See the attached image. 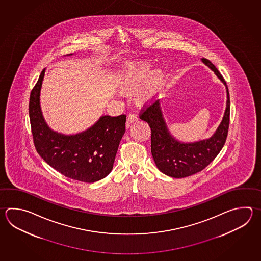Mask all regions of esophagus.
Instances as JSON below:
<instances>
[{"instance_id":"obj_1","label":"esophagus","mask_w":261,"mask_h":261,"mask_svg":"<svg viewBox=\"0 0 261 261\" xmlns=\"http://www.w3.org/2000/svg\"><path fill=\"white\" fill-rule=\"evenodd\" d=\"M138 121V115L135 113H129L127 116V122H126V127H129L133 122Z\"/></svg>"}]
</instances>
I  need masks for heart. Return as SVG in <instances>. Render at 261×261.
I'll return each instance as SVG.
<instances>
[{
    "instance_id": "b5f03b06",
    "label": "heart",
    "mask_w": 261,
    "mask_h": 261,
    "mask_svg": "<svg viewBox=\"0 0 261 261\" xmlns=\"http://www.w3.org/2000/svg\"><path fill=\"white\" fill-rule=\"evenodd\" d=\"M151 64L148 61H139L125 66L117 77V86L124 94H135V99L144 105L152 99L165 83V72L161 69L153 70L150 74Z\"/></svg>"
}]
</instances>
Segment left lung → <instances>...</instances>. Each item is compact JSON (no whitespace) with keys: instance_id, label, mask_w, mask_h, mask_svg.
<instances>
[{"instance_id":"obj_1","label":"left lung","mask_w":261,"mask_h":261,"mask_svg":"<svg viewBox=\"0 0 261 261\" xmlns=\"http://www.w3.org/2000/svg\"><path fill=\"white\" fill-rule=\"evenodd\" d=\"M202 63L213 70L226 86L227 105L223 119L211 138L184 143L171 135L163 115L160 100L142 110L139 117L149 123L151 130V154L155 165L166 176L181 178L202 171L213 161L226 142L229 124V95L228 85L218 69L208 59Z\"/></svg>"}]
</instances>
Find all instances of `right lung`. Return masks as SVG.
<instances>
[{"instance_id":"add662e5","label":"right lung","mask_w":261,"mask_h":261,"mask_svg":"<svg viewBox=\"0 0 261 261\" xmlns=\"http://www.w3.org/2000/svg\"><path fill=\"white\" fill-rule=\"evenodd\" d=\"M44 72L43 69L29 104L33 142L38 153L54 169L71 179L93 183L106 177L112 170L125 132L126 116L104 115L90 128L76 135L54 131L45 122L40 104Z\"/></svg>"}]
</instances>
